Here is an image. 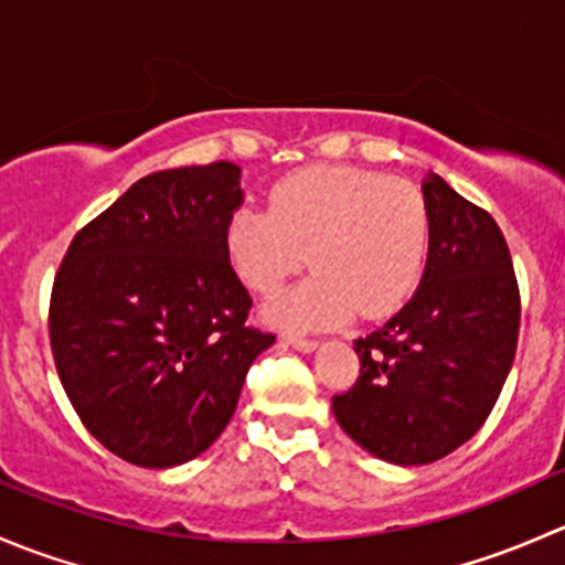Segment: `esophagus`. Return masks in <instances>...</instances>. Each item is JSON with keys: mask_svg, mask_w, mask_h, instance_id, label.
Segmentation results:
<instances>
[{"mask_svg": "<svg viewBox=\"0 0 565 565\" xmlns=\"http://www.w3.org/2000/svg\"><path fill=\"white\" fill-rule=\"evenodd\" d=\"M284 341H287L289 347H295V350L300 352H315L319 341L317 339H306V335H298V333H284Z\"/></svg>", "mask_w": 565, "mask_h": 565, "instance_id": "obj_1", "label": "esophagus"}]
</instances>
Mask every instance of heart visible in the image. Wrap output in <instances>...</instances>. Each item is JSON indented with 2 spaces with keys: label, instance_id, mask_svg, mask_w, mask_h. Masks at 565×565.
Listing matches in <instances>:
<instances>
[{
  "label": "heart",
  "instance_id": "b5f03b06",
  "mask_svg": "<svg viewBox=\"0 0 565 565\" xmlns=\"http://www.w3.org/2000/svg\"><path fill=\"white\" fill-rule=\"evenodd\" d=\"M224 246L250 292H278L306 259L317 273L267 306L284 328L383 319L413 295L431 246L418 185L361 167H309L270 188V210H232Z\"/></svg>",
  "mask_w": 565,
  "mask_h": 565
}]
</instances>
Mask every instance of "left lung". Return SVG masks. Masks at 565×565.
Returning a JSON list of instances; mask_svg holds the SVG:
<instances>
[{"mask_svg": "<svg viewBox=\"0 0 565 565\" xmlns=\"http://www.w3.org/2000/svg\"><path fill=\"white\" fill-rule=\"evenodd\" d=\"M424 193V281L383 328L355 339L361 377L333 396L341 429L393 465H429L470 440L503 391L520 339V284L498 221L440 177Z\"/></svg>", "mask_w": 565, "mask_h": 565, "instance_id": "1", "label": "left lung"}]
</instances>
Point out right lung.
<instances>
[{
	"mask_svg": "<svg viewBox=\"0 0 565 565\" xmlns=\"http://www.w3.org/2000/svg\"><path fill=\"white\" fill-rule=\"evenodd\" d=\"M237 177L230 161L141 177L76 232L54 276L62 388L89 435L130 465L207 451L276 341L246 324L250 295L226 256Z\"/></svg>",
	"mask_w": 565,
	"mask_h": 565,
	"instance_id": "add662e5",
	"label": "right lung"
}]
</instances>
